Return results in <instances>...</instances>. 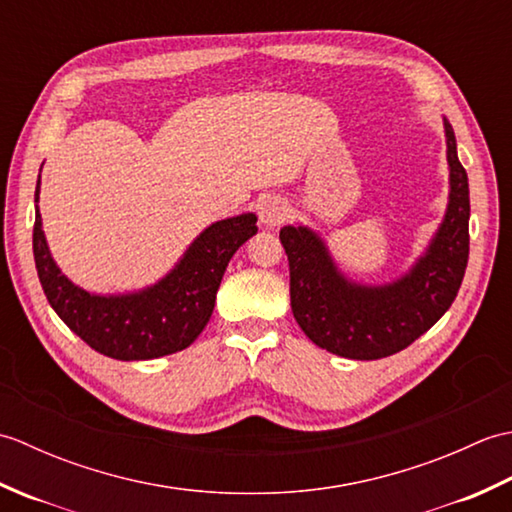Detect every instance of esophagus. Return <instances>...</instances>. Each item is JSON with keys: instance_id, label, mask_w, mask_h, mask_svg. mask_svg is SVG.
I'll return each mask as SVG.
<instances>
[{"instance_id": "1", "label": "esophagus", "mask_w": 512, "mask_h": 512, "mask_svg": "<svg viewBox=\"0 0 512 512\" xmlns=\"http://www.w3.org/2000/svg\"><path fill=\"white\" fill-rule=\"evenodd\" d=\"M288 213V204L279 198H266L259 202V220L264 226H279L281 222H286Z\"/></svg>"}]
</instances>
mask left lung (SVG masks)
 Returning a JSON list of instances; mask_svg holds the SVG:
<instances>
[{"instance_id": "left-lung-1", "label": "left lung", "mask_w": 512, "mask_h": 512, "mask_svg": "<svg viewBox=\"0 0 512 512\" xmlns=\"http://www.w3.org/2000/svg\"><path fill=\"white\" fill-rule=\"evenodd\" d=\"M449 204L431 244L409 273L385 286L347 279L306 226L279 231L290 266V306L299 328L323 350L376 361L405 350L451 308L469 262V178L458 160L453 127L444 118Z\"/></svg>"}]
</instances>
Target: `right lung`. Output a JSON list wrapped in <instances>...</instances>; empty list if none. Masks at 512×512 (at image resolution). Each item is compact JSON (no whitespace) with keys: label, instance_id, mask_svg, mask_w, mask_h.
Wrapping results in <instances>:
<instances>
[{"label":"right lung","instance_id":"1","mask_svg":"<svg viewBox=\"0 0 512 512\" xmlns=\"http://www.w3.org/2000/svg\"><path fill=\"white\" fill-rule=\"evenodd\" d=\"M39 184L35 202H39ZM255 213L211 224L158 284L127 295H92L65 277L48 250L35 206L32 253L52 310L92 350L116 361H149L180 352L209 323L217 288L235 250L257 233Z\"/></svg>","mask_w":512,"mask_h":512}]
</instances>
